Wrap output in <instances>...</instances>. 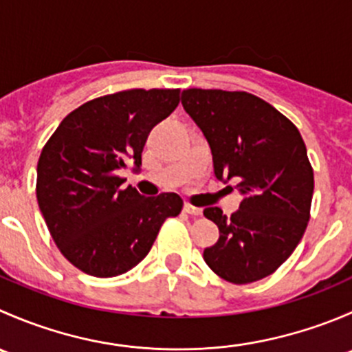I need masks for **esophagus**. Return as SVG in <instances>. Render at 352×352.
Returning <instances> with one entry per match:
<instances>
[{
	"label": "esophagus",
	"mask_w": 352,
	"mask_h": 352,
	"mask_svg": "<svg viewBox=\"0 0 352 352\" xmlns=\"http://www.w3.org/2000/svg\"><path fill=\"white\" fill-rule=\"evenodd\" d=\"M184 211H186L187 214H190V216H201L202 214V209L196 208V206H192V204L184 206Z\"/></svg>",
	"instance_id": "esophagus-1"
}]
</instances>
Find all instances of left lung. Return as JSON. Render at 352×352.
Instances as JSON below:
<instances>
[{"label": "left lung", "mask_w": 352, "mask_h": 352, "mask_svg": "<svg viewBox=\"0 0 352 352\" xmlns=\"http://www.w3.org/2000/svg\"><path fill=\"white\" fill-rule=\"evenodd\" d=\"M182 105L208 140L216 179L235 180L243 196L226 218L206 208L219 239L206 264L233 285L271 276L300 243L314 196V168L298 127L271 104L247 91H182Z\"/></svg>", "instance_id": "1"}]
</instances>
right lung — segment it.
<instances>
[{
	"instance_id": "add662e5",
	"label": "right lung",
	"mask_w": 352,
	"mask_h": 352,
	"mask_svg": "<svg viewBox=\"0 0 352 352\" xmlns=\"http://www.w3.org/2000/svg\"><path fill=\"white\" fill-rule=\"evenodd\" d=\"M180 90L117 91L67 113L42 148L37 202L52 240L67 261L95 278L140 264L166 218L182 211L175 192L144 197L122 189L127 163L141 165L148 134L168 117Z\"/></svg>"
}]
</instances>
